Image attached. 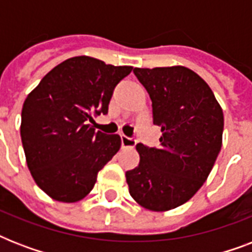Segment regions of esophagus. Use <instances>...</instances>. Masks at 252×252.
Wrapping results in <instances>:
<instances>
[{
  "label": "esophagus",
  "instance_id": "34e87169",
  "mask_svg": "<svg viewBox=\"0 0 252 252\" xmlns=\"http://www.w3.org/2000/svg\"><path fill=\"white\" fill-rule=\"evenodd\" d=\"M122 146L123 148H133L136 145V140L133 137H128L126 134H122Z\"/></svg>",
  "mask_w": 252,
  "mask_h": 252
}]
</instances>
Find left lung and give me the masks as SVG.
<instances>
[{
	"label": "left lung",
	"instance_id": "1",
	"mask_svg": "<svg viewBox=\"0 0 252 252\" xmlns=\"http://www.w3.org/2000/svg\"><path fill=\"white\" fill-rule=\"evenodd\" d=\"M152 99L158 148L137 144L140 163L126 172L129 193L150 211L187 203L207 180L222 145L223 114L208 84L191 69L134 68Z\"/></svg>",
	"mask_w": 252,
	"mask_h": 252
}]
</instances>
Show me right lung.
<instances>
[{"instance_id":"add662e5","label":"right lung","mask_w":252,"mask_h":252,"mask_svg":"<svg viewBox=\"0 0 252 252\" xmlns=\"http://www.w3.org/2000/svg\"><path fill=\"white\" fill-rule=\"evenodd\" d=\"M132 69L89 56L72 57L27 95L21 124L26 161L33 180L52 199H84L98 172L120 149L119 134L95 132L89 122L93 115L108 112L115 87Z\"/></svg>"}]
</instances>
